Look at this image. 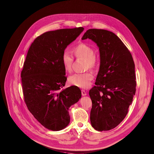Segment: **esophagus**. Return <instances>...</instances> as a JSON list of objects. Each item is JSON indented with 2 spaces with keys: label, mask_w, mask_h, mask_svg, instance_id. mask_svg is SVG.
I'll use <instances>...</instances> for the list:
<instances>
[{
  "label": "esophagus",
  "mask_w": 154,
  "mask_h": 154,
  "mask_svg": "<svg viewBox=\"0 0 154 154\" xmlns=\"http://www.w3.org/2000/svg\"><path fill=\"white\" fill-rule=\"evenodd\" d=\"M81 94H82V96H86V92L85 91V90H81Z\"/></svg>",
  "instance_id": "1"
}]
</instances>
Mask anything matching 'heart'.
Wrapping results in <instances>:
<instances>
[{"label":"heart","mask_w":154,"mask_h":154,"mask_svg":"<svg viewBox=\"0 0 154 154\" xmlns=\"http://www.w3.org/2000/svg\"><path fill=\"white\" fill-rule=\"evenodd\" d=\"M73 52L76 58L85 60V69L96 68L99 65V58L94 55L93 48L89 45L81 43L73 48ZM73 57L66 51H63L61 55V63L66 72L71 71ZM94 76L91 72L86 71L81 73H75L69 76L68 82L70 85L80 88H88L91 83Z\"/></svg>","instance_id":"b5f03b06"}]
</instances>
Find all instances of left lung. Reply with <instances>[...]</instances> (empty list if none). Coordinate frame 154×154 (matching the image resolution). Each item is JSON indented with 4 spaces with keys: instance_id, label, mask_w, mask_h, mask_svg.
Returning a JSON list of instances; mask_svg holds the SVG:
<instances>
[{
    "instance_id": "8db88e82",
    "label": "left lung",
    "mask_w": 154,
    "mask_h": 154,
    "mask_svg": "<svg viewBox=\"0 0 154 154\" xmlns=\"http://www.w3.org/2000/svg\"><path fill=\"white\" fill-rule=\"evenodd\" d=\"M96 43L100 66L94 86L89 92L92 101L90 121L97 131L115 128L125 118L135 93V65L131 53L112 32L89 29L82 40Z\"/></svg>"
}]
</instances>
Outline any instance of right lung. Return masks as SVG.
<instances>
[{
    "label": "right lung",
    "mask_w": 154,
    "mask_h": 154,
    "mask_svg": "<svg viewBox=\"0 0 154 154\" xmlns=\"http://www.w3.org/2000/svg\"><path fill=\"white\" fill-rule=\"evenodd\" d=\"M83 30L78 27L43 33L32 43L24 62L21 78L26 105L36 119L53 131L67 127L69 108L81 97L78 87L61 89L67 79L61 55Z\"/></svg>",
    "instance_id": "right-lung-1"
}]
</instances>
